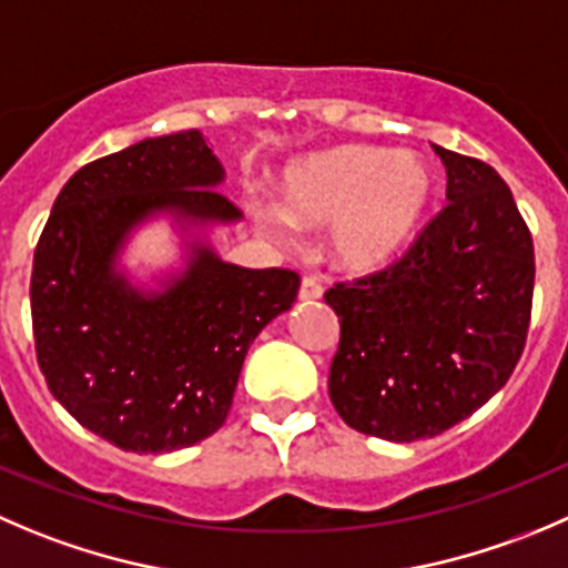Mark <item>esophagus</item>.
Listing matches in <instances>:
<instances>
[{
	"label": "esophagus",
	"instance_id": "obj_1",
	"mask_svg": "<svg viewBox=\"0 0 568 568\" xmlns=\"http://www.w3.org/2000/svg\"><path fill=\"white\" fill-rule=\"evenodd\" d=\"M322 294H324V288L316 277H311V274H307V277H302V283H300V300L302 302H316V300H322Z\"/></svg>",
	"mask_w": 568,
	"mask_h": 568
}]
</instances>
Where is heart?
Segmentation results:
<instances>
[{
    "mask_svg": "<svg viewBox=\"0 0 568 568\" xmlns=\"http://www.w3.org/2000/svg\"><path fill=\"white\" fill-rule=\"evenodd\" d=\"M433 200L436 174L427 161L388 146H333L296 161L283 178L285 212L300 227H333L329 252L346 272L394 263L422 233ZM287 217L266 202L252 205L261 233L280 246L294 244Z\"/></svg>",
    "mask_w": 568,
    "mask_h": 568,
    "instance_id": "b5f03b06",
    "label": "heart"
}]
</instances>
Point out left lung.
<instances>
[{"mask_svg":"<svg viewBox=\"0 0 568 568\" xmlns=\"http://www.w3.org/2000/svg\"><path fill=\"white\" fill-rule=\"evenodd\" d=\"M449 205L385 268L335 283L329 399L352 430L418 442L486 405L530 327L532 235L488 163L433 146Z\"/></svg>","mask_w":568,"mask_h":568,"instance_id":"left-lung-1","label":"left lung"}]
</instances>
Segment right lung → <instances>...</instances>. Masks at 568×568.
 <instances>
[{"label":"right lung","mask_w":568,"mask_h":568,"mask_svg":"<svg viewBox=\"0 0 568 568\" xmlns=\"http://www.w3.org/2000/svg\"><path fill=\"white\" fill-rule=\"evenodd\" d=\"M222 163L200 130L146 138L82 166L54 200L32 257L36 355L54 399L124 453H172L227 418L252 341L300 291L291 268H241L207 244L158 294L113 268L155 213L235 222Z\"/></svg>","instance_id":"add662e5"}]
</instances>
